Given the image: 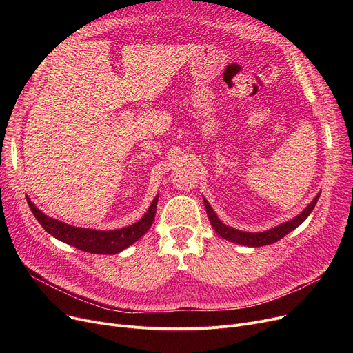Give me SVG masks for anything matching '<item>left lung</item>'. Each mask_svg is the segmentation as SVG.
<instances>
[{
  "mask_svg": "<svg viewBox=\"0 0 353 353\" xmlns=\"http://www.w3.org/2000/svg\"><path fill=\"white\" fill-rule=\"evenodd\" d=\"M319 196L321 194H318L316 197H314L310 205L299 216H296L293 220L286 221V223H283L281 226L273 228V229H270L268 232H261V233H249V232H242V230H237V229H232V228L221 223V221L219 220V217L216 216V213L213 212L212 206L209 205V201L206 199H205V206H206L208 216L210 219V223L214 228L217 234H220L221 237L226 239V240H230V242L239 243V245L259 248V246H266V245H272V243L277 242V240H281L288 233H290L292 230H294L299 225H302L303 221L306 220V217L312 213L314 206H316Z\"/></svg>",
  "mask_w": 353,
  "mask_h": 353,
  "instance_id": "8db88e82",
  "label": "left lung"
}]
</instances>
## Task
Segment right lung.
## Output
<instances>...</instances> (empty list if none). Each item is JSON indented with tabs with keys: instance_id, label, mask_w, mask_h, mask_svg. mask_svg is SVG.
<instances>
[{
	"instance_id": "add662e5",
	"label": "right lung",
	"mask_w": 353,
	"mask_h": 353,
	"mask_svg": "<svg viewBox=\"0 0 353 353\" xmlns=\"http://www.w3.org/2000/svg\"><path fill=\"white\" fill-rule=\"evenodd\" d=\"M157 200L159 196L153 200L152 206L148 208L147 213L139 221H136L134 225L108 232L74 228L71 225L63 223L60 220L46 216L41 210L34 206V203L30 199H27V203L34 217L39 220V223L46 229L47 233H50L55 239H59L61 242L77 248L83 252L94 254H116L128 248L130 245L137 242V240L150 229L156 216Z\"/></svg>"
}]
</instances>
